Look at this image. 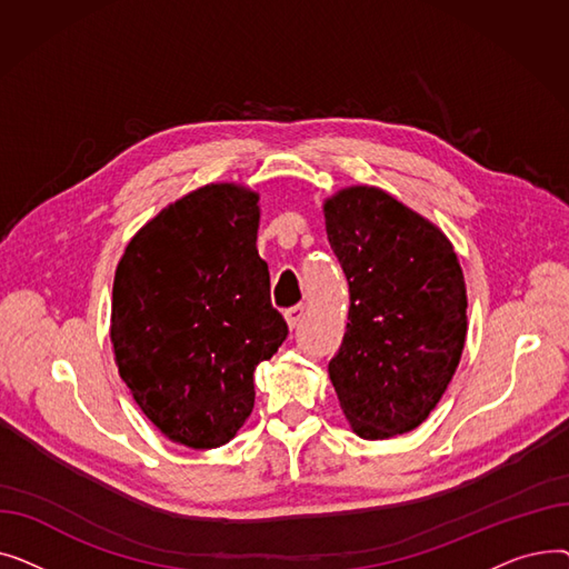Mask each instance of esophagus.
<instances>
[{"instance_id": "34e87169", "label": "esophagus", "mask_w": 569, "mask_h": 569, "mask_svg": "<svg viewBox=\"0 0 569 569\" xmlns=\"http://www.w3.org/2000/svg\"><path fill=\"white\" fill-rule=\"evenodd\" d=\"M305 313H307V309L302 305H297V307L286 311V322H288L290 330H295V327H300V322L305 320Z\"/></svg>"}]
</instances>
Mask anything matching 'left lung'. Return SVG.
<instances>
[{
    "label": "left lung",
    "mask_w": 569,
    "mask_h": 569,
    "mask_svg": "<svg viewBox=\"0 0 569 569\" xmlns=\"http://www.w3.org/2000/svg\"><path fill=\"white\" fill-rule=\"evenodd\" d=\"M325 228L350 288L330 380L367 440L420 427L450 385L466 343V283L450 239L376 187L325 200Z\"/></svg>",
    "instance_id": "8db88e82"
}]
</instances>
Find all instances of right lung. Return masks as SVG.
Listing matches in <instances>:
<instances>
[{"label":"right lung","mask_w":569,"mask_h":569,"mask_svg":"<svg viewBox=\"0 0 569 569\" xmlns=\"http://www.w3.org/2000/svg\"><path fill=\"white\" fill-rule=\"evenodd\" d=\"M258 193L207 184L129 242L112 283L110 341L136 403L172 442L212 450L253 410V371L288 337L258 256Z\"/></svg>","instance_id":"obj_1"}]
</instances>
